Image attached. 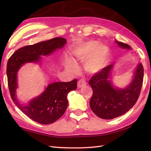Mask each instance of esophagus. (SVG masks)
<instances>
[{
	"label": "esophagus",
	"instance_id": "34e87169",
	"mask_svg": "<svg viewBox=\"0 0 151 151\" xmlns=\"http://www.w3.org/2000/svg\"><path fill=\"white\" fill-rule=\"evenodd\" d=\"M86 85V83L85 82V81L84 80H80V81L78 82V84H77V87L78 88H81L82 87H84Z\"/></svg>",
	"mask_w": 151,
	"mask_h": 151
}]
</instances>
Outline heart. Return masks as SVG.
Masks as SVG:
<instances>
[{
  "instance_id": "b5f03b06",
  "label": "heart",
  "mask_w": 151,
  "mask_h": 151,
  "mask_svg": "<svg viewBox=\"0 0 151 151\" xmlns=\"http://www.w3.org/2000/svg\"><path fill=\"white\" fill-rule=\"evenodd\" d=\"M110 50L103 44L95 40L80 43L73 49V54L78 60L84 62V69L90 74H96L104 68L108 62ZM66 69L73 74L78 72L77 64L71 58L65 61Z\"/></svg>"
}]
</instances>
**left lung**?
I'll list each match as a JSON object with an SVG mask.
<instances>
[{"label": "left lung", "instance_id": "8db88e82", "mask_svg": "<svg viewBox=\"0 0 151 151\" xmlns=\"http://www.w3.org/2000/svg\"><path fill=\"white\" fill-rule=\"evenodd\" d=\"M117 45L131 50L128 44L115 40ZM114 64L108 65L92 76L89 84L93 89L89 106L93 113L103 119H112L124 114L136 104L143 84L144 69L142 63L137 66L130 84L124 88L115 87L111 73Z\"/></svg>", "mask_w": 151, "mask_h": 151}]
</instances>
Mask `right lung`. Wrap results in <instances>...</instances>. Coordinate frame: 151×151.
<instances>
[{
  "label": "right lung",
  "instance_id": "right-lung-1",
  "mask_svg": "<svg viewBox=\"0 0 151 151\" xmlns=\"http://www.w3.org/2000/svg\"><path fill=\"white\" fill-rule=\"evenodd\" d=\"M65 38L56 37L16 50L7 63L8 83L11 97L15 105L33 121L43 124L53 123L63 115L68 100L67 95L75 90L77 80L69 82H53L47 86L43 93L32 99L27 104L18 100L16 91L18 88L17 73L21 67L27 63H39L42 56H49L66 44Z\"/></svg>",
  "mask_w": 151,
  "mask_h": 151
}]
</instances>
